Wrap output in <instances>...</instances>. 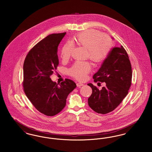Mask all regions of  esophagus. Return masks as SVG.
I'll use <instances>...</instances> for the list:
<instances>
[{
  "label": "esophagus",
  "mask_w": 152,
  "mask_h": 152,
  "mask_svg": "<svg viewBox=\"0 0 152 152\" xmlns=\"http://www.w3.org/2000/svg\"><path fill=\"white\" fill-rule=\"evenodd\" d=\"M76 85H77V87H81V86H84V84H83V83H77L76 84Z\"/></svg>",
  "instance_id": "1"
}]
</instances>
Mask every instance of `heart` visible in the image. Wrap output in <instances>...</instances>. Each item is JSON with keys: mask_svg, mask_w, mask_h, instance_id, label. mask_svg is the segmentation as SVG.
<instances>
[{"mask_svg": "<svg viewBox=\"0 0 152 152\" xmlns=\"http://www.w3.org/2000/svg\"><path fill=\"white\" fill-rule=\"evenodd\" d=\"M76 41L88 48V55L95 62H99L107 57L110 50L111 42L108 37L95 30H89L80 33L76 36ZM73 41L66 42L61 50V58L68 59L71 55ZM91 64L88 61H77L69 70L71 75L77 79L83 80L91 71Z\"/></svg>", "mask_w": 152, "mask_h": 152, "instance_id": "obj_1", "label": "heart"}]
</instances>
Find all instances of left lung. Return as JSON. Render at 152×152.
I'll return each instance as SVG.
<instances>
[{
    "label": "left lung",
    "mask_w": 152,
    "mask_h": 152,
    "mask_svg": "<svg viewBox=\"0 0 152 152\" xmlns=\"http://www.w3.org/2000/svg\"><path fill=\"white\" fill-rule=\"evenodd\" d=\"M132 77L130 60L124 47L121 45L111 48L93 76L94 82H105V86L100 90L92 84H88L92 89L88 99L89 106L98 113L107 114L113 111L128 94Z\"/></svg>",
    "instance_id": "1"
}]
</instances>
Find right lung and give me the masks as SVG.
Returning a JSON list of instances; mask_svg holds the SVG:
<instances>
[{"mask_svg": "<svg viewBox=\"0 0 152 152\" xmlns=\"http://www.w3.org/2000/svg\"><path fill=\"white\" fill-rule=\"evenodd\" d=\"M66 32L51 34L29 51L23 64V88L29 101L40 112L53 116L65 107L66 99L76 87L66 79L58 85L50 76L58 64V46Z\"/></svg>", "mask_w": 152, "mask_h": 152, "instance_id": "1", "label": "right lung"}]
</instances>
